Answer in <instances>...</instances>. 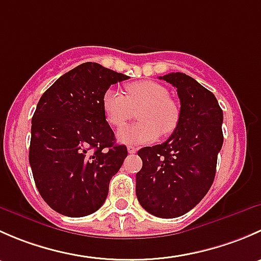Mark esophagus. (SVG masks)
<instances>
[{
	"mask_svg": "<svg viewBox=\"0 0 261 261\" xmlns=\"http://www.w3.org/2000/svg\"><path fill=\"white\" fill-rule=\"evenodd\" d=\"M127 151L130 152V154H135L136 151H138V147H134V146H128L127 147Z\"/></svg>",
	"mask_w": 261,
	"mask_h": 261,
	"instance_id": "1",
	"label": "esophagus"
}]
</instances>
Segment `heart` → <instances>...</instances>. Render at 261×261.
<instances>
[{
    "label": "heart",
    "instance_id": "heart-1",
    "mask_svg": "<svg viewBox=\"0 0 261 261\" xmlns=\"http://www.w3.org/2000/svg\"><path fill=\"white\" fill-rule=\"evenodd\" d=\"M168 89L151 81L128 83L125 96L114 88L102 96V110L107 122L114 127H122L139 110L140 121L126 126L117 133L123 144H145L155 141L162 135L168 136L175 130L179 121V109L168 97Z\"/></svg>",
    "mask_w": 261,
    "mask_h": 261
}]
</instances>
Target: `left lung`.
I'll return each instance as SVG.
<instances>
[{"label": "left lung", "instance_id": "obj_1", "mask_svg": "<svg viewBox=\"0 0 261 261\" xmlns=\"http://www.w3.org/2000/svg\"><path fill=\"white\" fill-rule=\"evenodd\" d=\"M177 88L179 121L165 143L138 151L136 196L156 217H179L201 202L211 188L223 143V112L215 94L184 73L159 77Z\"/></svg>", "mask_w": 261, "mask_h": 261}]
</instances>
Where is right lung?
Instances as JSON below:
<instances>
[{"label": "right lung", "instance_id": "1", "mask_svg": "<svg viewBox=\"0 0 261 261\" xmlns=\"http://www.w3.org/2000/svg\"><path fill=\"white\" fill-rule=\"evenodd\" d=\"M127 75L87 62L63 74L39 99L31 121L29 162L44 201L69 217L96 212L127 156L116 145L102 96Z\"/></svg>", "mask_w": 261, "mask_h": 261}]
</instances>
